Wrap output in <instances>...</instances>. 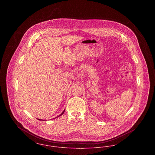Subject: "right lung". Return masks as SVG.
<instances>
[{"instance_id": "add662e5", "label": "right lung", "mask_w": 155, "mask_h": 155, "mask_svg": "<svg viewBox=\"0 0 155 155\" xmlns=\"http://www.w3.org/2000/svg\"><path fill=\"white\" fill-rule=\"evenodd\" d=\"M64 110H65V109L63 111V112H62V114H61L59 116H58V117H59V116H62L63 114H64ZM56 117H55V118H56ZM38 119V120H42V119Z\"/></svg>"}]
</instances>
